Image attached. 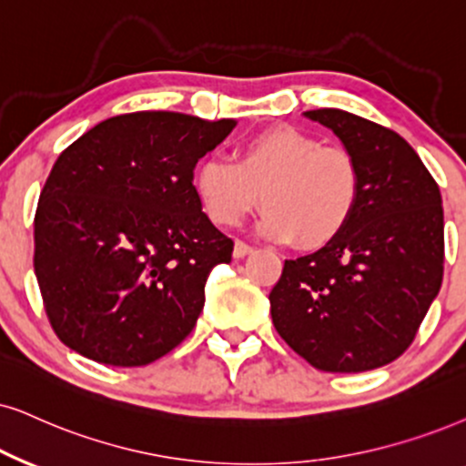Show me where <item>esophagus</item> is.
Wrapping results in <instances>:
<instances>
[{"label":"esophagus","instance_id":"1","mask_svg":"<svg viewBox=\"0 0 466 466\" xmlns=\"http://www.w3.org/2000/svg\"><path fill=\"white\" fill-rule=\"evenodd\" d=\"M249 253H253V247L251 245L240 243V240H237V243H234V258H237V260H243V258L249 256Z\"/></svg>","mask_w":466,"mask_h":466}]
</instances>
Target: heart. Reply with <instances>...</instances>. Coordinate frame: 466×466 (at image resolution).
Listing matches in <instances>:
<instances>
[{"instance_id": "1", "label": "heart", "mask_w": 466, "mask_h": 466, "mask_svg": "<svg viewBox=\"0 0 466 466\" xmlns=\"http://www.w3.org/2000/svg\"><path fill=\"white\" fill-rule=\"evenodd\" d=\"M193 187L219 226H238L262 193V237L277 243L297 238V245L316 249L349 226L359 202V169L349 152L279 125L245 139L237 163L215 157L199 163Z\"/></svg>"}]
</instances>
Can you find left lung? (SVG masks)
Here are the masks:
<instances>
[{
  "instance_id": "8db88e82",
  "label": "left lung",
  "mask_w": 466,
  "mask_h": 466,
  "mask_svg": "<svg viewBox=\"0 0 466 466\" xmlns=\"http://www.w3.org/2000/svg\"><path fill=\"white\" fill-rule=\"evenodd\" d=\"M359 169V202L338 238L286 260L268 294L277 333L325 372H365L409 349L443 281L439 185L390 128L341 109L305 111Z\"/></svg>"
}]
</instances>
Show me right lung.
<instances>
[{"label": "right lung", "mask_w": 466, "mask_h": 466, "mask_svg": "<svg viewBox=\"0 0 466 466\" xmlns=\"http://www.w3.org/2000/svg\"><path fill=\"white\" fill-rule=\"evenodd\" d=\"M234 127L232 117L137 111L57 157L34 219V270L68 349L137 368L193 331L210 270L234 249L202 213L193 169Z\"/></svg>", "instance_id": "right-lung-1"}]
</instances>
